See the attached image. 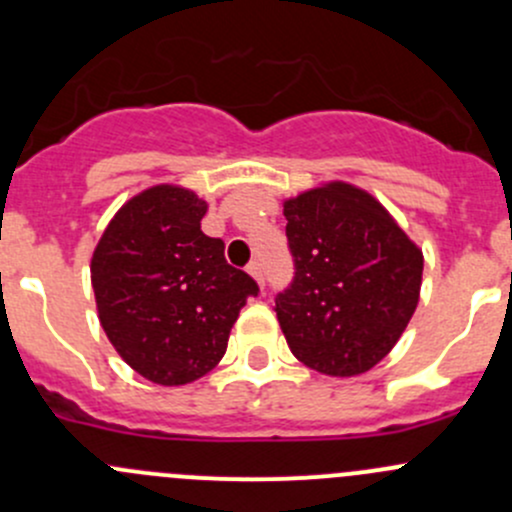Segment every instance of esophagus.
I'll return each mask as SVG.
<instances>
[{"instance_id":"obj_1","label":"esophagus","mask_w":512,"mask_h":512,"mask_svg":"<svg viewBox=\"0 0 512 512\" xmlns=\"http://www.w3.org/2000/svg\"><path fill=\"white\" fill-rule=\"evenodd\" d=\"M247 275L252 277V280L257 282V285H260V289L265 287V277H262V265L257 260H252L250 265H247Z\"/></svg>"}]
</instances>
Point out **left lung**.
<instances>
[{"label":"left lung","mask_w":512,"mask_h":512,"mask_svg":"<svg viewBox=\"0 0 512 512\" xmlns=\"http://www.w3.org/2000/svg\"><path fill=\"white\" fill-rule=\"evenodd\" d=\"M294 282L277 297L292 354L324 376L374 369L409 327L423 252L359 185L327 180L285 198Z\"/></svg>","instance_id":"obj_1"}]
</instances>
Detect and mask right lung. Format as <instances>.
Masks as SVG:
<instances>
[{"label":"right lung","instance_id":"1","mask_svg":"<svg viewBox=\"0 0 512 512\" xmlns=\"http://www.w3.org/2000/svg\"><path fill=\"white\" fill-rule=\"evenodd\" d=\"M208 200L175 183L141 190L118 208L91 257L96 312L108 342L143 379L183 386L225 356L250 275L200 230Z\"/></svg>","mask_w":512,"mask_h":512}]
</instances>
